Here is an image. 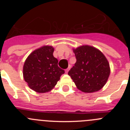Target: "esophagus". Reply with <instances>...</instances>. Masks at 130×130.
<instances>
[{
    "label": "esophagus",
    "mask_w": 130,
    "mask_h": 130,
    "mask_svg": "<svg viewBox=\"0 0 130 130\" xmlns=\"http://www.w3.org/2000/svg\"><path fill=\"white\" fill-rule=\"evenodd\" d=\"M70 67H71L70 66H69V67L67 69H66V70H65V72H66V73H68V72L69 70H70Z\"/></svg>",
    "instance_id": "34e87169"
}]
</instances>
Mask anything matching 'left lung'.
<instances>
[{
  "instance_id": "8db88e82",
  "label": "left lung",
  "mask_w": 130,
  "mask_h": 130,
  "mask_svg": "<svg viewBox=\"0 0 130 130\" xmlns=\"http://www.w3.org/2000/svg\"><path fill=\"white\" fill-rule=\"evenodd\" d=\"M76 62L68 72L79 90L83 92L98 91L106 83L110 74L109 64L98 49L83 45L73 49Z\"/></svg>"
}]
</instances>
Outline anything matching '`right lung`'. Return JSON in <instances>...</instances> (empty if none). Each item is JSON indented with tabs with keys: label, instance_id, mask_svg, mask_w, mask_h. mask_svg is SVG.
Returning <instances> with one entry per match:
<instances>
[{
	"label": "right lung",
	"instance_id": "1",
	"mask_svg": "<svg viewBox=\"0 0 130 130\" xmlns=\"http://www.w3.org/2000/svg\"><path fill=\"white\" fill-rule=\"evenodd\" d=\"M53 51L52 46L42 47L33 51L25 62V81L31 89L37 92L50 91L65 73L58 67V61L53 57Z\"/></svg>",
	"mask_w": 130,
	"mask_h": 130
}]
</instances>
